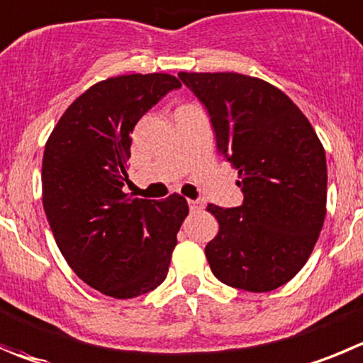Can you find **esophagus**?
Returning <instances> with one entry per match:
<instances>
[{"instance_id": "34e87169", "label": "esophagus", "mask_w": 363, "mask_h": 363, "mask_svg": "<svg viewBox=\"0 0 363 363\" xmlns=\"http://www.w3.org/2000/svg\"><path fill=\"white\" fill-rule=\"evenodd\" d=\"M203 203L201 201H194V199H189V208L192 210V212H199V210H203Z\"/></svg>"}]
</instances>
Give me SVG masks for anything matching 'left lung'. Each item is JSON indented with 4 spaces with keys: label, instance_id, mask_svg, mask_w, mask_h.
<instances>
[{
    "label": "left lung",
    "instance_id": "1",
    "mask_svg": "<svg viewBox=\"0 0 363 363\" xmlns=\"http://www.w3.org/2000/svg\"><path fill=\"white\" fill-rule=\"evenodd\" d=\"M206 106L219 155L239 172L244 201L210 203L219 223L205 255L217 279L250 292L291 281L312 255L326 217V151L294 101L240 72H179Z\"/></svg>",
    "mask_w": 363,
    "mask_h": 363
}]
</instances>
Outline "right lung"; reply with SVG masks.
<instances>
[{
  "mask_svg": "<svg viewBox=\"0 0 363 363\" xmlns=\"http://www.w3.org/2000/svg\"><path fill=\"white\" fill-rule=\"evenodd\" d=\"M178 87L167 72L106 78L67 106L46 140L43 205L58 250L110 298H137L164 281L189 213L184 196L151 201L123 191L133 128Z\"/></svg>",
  "mask_w": 363,
  "mask_h": 363,
  "instance_id": "right-lung-1",
  "label": "right lung"
}]
</instances>
